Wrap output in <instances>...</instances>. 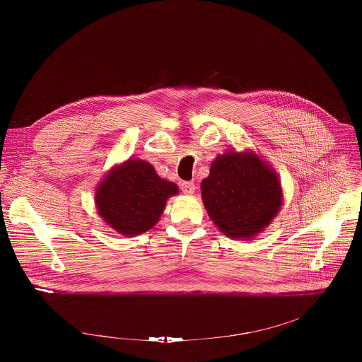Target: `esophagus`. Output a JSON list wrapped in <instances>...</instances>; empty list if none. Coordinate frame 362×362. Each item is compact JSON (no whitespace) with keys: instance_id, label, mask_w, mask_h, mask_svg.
Returning <instances> with one entry per match:
<instances>
[{"instance_id":"34e87169","label":"esophagus","mask_w":362,"mask_h":362,"mask_svg":"<svg viewBox=\"0 0 362 362\" xmlns=\"http://www.w3.org/2000/svg\"><path fill=\"white\" fill-rule=\"evenodd\" d=\"M180 189L185 194H193L194 193V183L189 182V180H185V182L180 183Z\"/></svg>"}]
</instances>
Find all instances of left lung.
Masks as SVG:
<instances>
[{
	"mask_svg": "<svg viewBox=\"0 0 362 362\" xmlns=\"http://www.w3.org/2000/svg\"><path fill=\"white\" fill-rule=\"evenodd\" d=\"M204 208L221 232L252 238L278 214L282 190L276 173L253 153L228 151L218 156L202 180Z\"/></svg>",
	"mask_w": 362,
	"mask_h": 362,
	"instance_id": "obj_1",
	"label": "left lung"
}]
</instances>
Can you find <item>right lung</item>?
I'll use <instances>...</instances> for the list:
<instances>
[{"instance_id":"1","label":"right lung","mask_w":362,"mask_h":362,"mask_svg":"<svg viewBox=\"0 0 362 362\" xmlns=\"http://www.w3.org/2000/svg\"><path fill=\"white\" fill-rule=\"evenodd\" d=\"M177 190L175 183L159 177L151 165L133 159L113 169L100 183L95 204L106 223L122 235L133 236L159 222L168 197Z\"/></svg>"}]
</instances>
